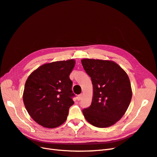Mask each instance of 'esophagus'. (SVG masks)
Wrapping results in <instances>:
<instances>
[{
  "instance_id": "esophagus-1",
  "label": "esophagus",
  "mask_w": 157,
  "mask_h": 157,
  "mask_svg": "<svg viewBox=\"0 0 157 157\" xmlns=\"http://www.w3.org/2000/svg\"><path fill=\"white\" fill-rule=\"evenodd\" d=\"M83 93H81V94H80V95H79L78 96V101H79V100H81L82 99V97H83Z\"/></svg>"
}]
</instances>
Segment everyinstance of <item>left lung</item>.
Segmentation results:
<instances>
[{"instance_id":"left-lung-1","label":"left lung","mask_w":157,"mask_h":157,"mask_svg":"<svg viewBox=\"0 0 157 157\" xmlns=\"http://www.w3.org/2000/svg\"><path fill=\"white\" fill-rule=\"evenodd\" d=\"M81 61L93 84L91 105L83 110L84 117L97 128L113 126L122 118L132 100L128 75L113 60L84 59Z\"/></svg>"}]
</instances>
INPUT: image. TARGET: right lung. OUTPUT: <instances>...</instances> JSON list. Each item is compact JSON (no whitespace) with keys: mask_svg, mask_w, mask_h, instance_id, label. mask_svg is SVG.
Instances as JSON below:
<instances>
[{"mask_svg":"<svg viewBox=\"0 0 157 157\" xmlns=\"http://www.w3.org/2000/svg\"><path fill=\"white\" fill-rule=\"evenodd\" d=\"M75 64L74 59L44 64L27 79L24 103L29 116L41 126L55 128L66 120L74 103L70 74Z\"/></svg>","mask_w":157,"mask_h":157,"instance_id":"right-lung-1","label":"right lung"}]
</instances>
